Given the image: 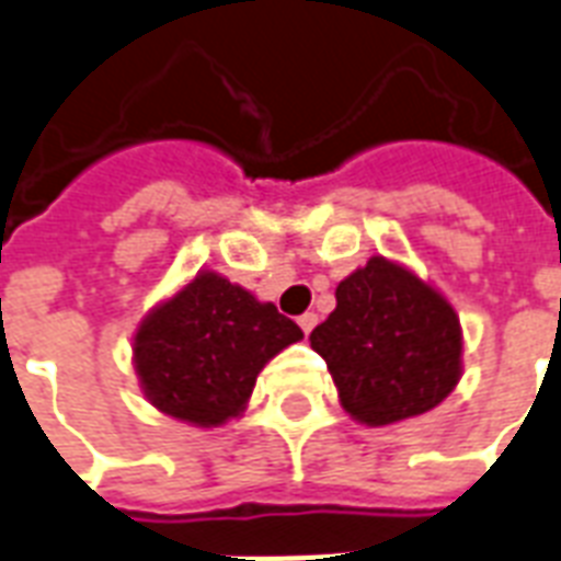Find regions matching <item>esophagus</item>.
I'll list each match as a JSON object with an SVG mask.
<instances>
[{"mask_svg": "<svg viewBox=\"0 0 561 561\" xmlns=\"http://www.w3.org/2000/svg\"><path fill=\"white\" fill-rule=\"evenodd\" d=\"M298 325H301V331H305V334H310V331H313V328L319 325V316H316V313L298 316Z\"/></svg>", "mask_w": 561, "mask_h": 561, "instance_id": "1", "label": "esophagus"}]
</instances>
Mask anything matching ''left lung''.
<instances>
[{
    "instance_id": "8db88e82",
    "label": "left lung",
    "mask_w": 561,
    "mask_h": 561,
    "mask_svg": "<svg viewBox=\"0 0 561 561\" xmlns=\"http://www.w3.org/2000/svg\"><path fill=\"white\" fill-rule=\"evenodd\" d=\"M340 405L355 423L414 420L453 393L465 334L453 301L405 263L376 254L336 284V307L313 328Z\"/></svg>"
}]
</instances>
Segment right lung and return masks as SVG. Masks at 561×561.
I'll use <instances>...</instances> for the list:
<instances>
[{"mask_svg":"<svg viewBox=\"0 0 561 561\" xmlns=\"http://www.w3.org/2000/svg\"><path fill=\"white\" fill-rule=\"evenodd\" d=\"M298 340L301 328L272 301L201 268L141 316L133 366L159 414L221 428L245 414L263 366Z\"/></svg>","mask_w":561,"mask_h":561,"instance_id":"obj_1","label":"right lung"}]
</instances>
